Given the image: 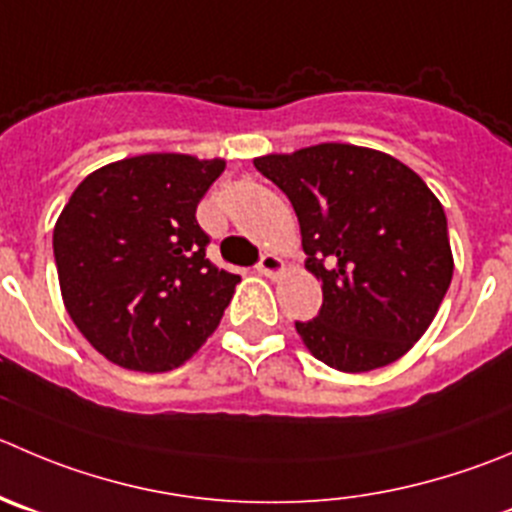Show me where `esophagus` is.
<instances>
[{"instance_id": "esophagus-1", "label": "esophagus", "mask_w": 512, "mask_h": 512, "mask_svg": "<svg viewBox=\"0 0 512 512\" xmlns=\"http://www.w3.org/2000/svg\"><path fill=\"white\" fill-rule=\"evenodd\" d=\"M256 271H259L261 276H269V279H276V276L284 271V261L276 256V253H264L259 261V266H256Z\"/></svg>"}]
</instances>
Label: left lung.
Returning a JSON list of instances; mask_svg holds the SVG:
<instances>
[{
    "instance_id": "8db88e82",
    "label": "left lung",
    "mask_w": 512,
    "mask_h": 512,
    "mask_svg": "<svg viewBox=\"0 0 512 512\" xmlns=\"http://www.w3.org/2000/svg\"><path fill=\"white\" fill-rule=\"evenodd\" d=\"M289 196L306 269L321 281L319 316L296 321L304 347L347 374L405 357L452 281L442 203L382 150L321 143L253 158Z\"/></svg>"
}]
</instances>
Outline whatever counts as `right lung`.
I'll return each mask as SVG.
<instances>
[{
    "label": "right lung",
    "mask_w": 512,
    "mask_h": 512,
    "mask_svg": "<svg viewBox=\"0 0 512 512\" xmlns=\"http://www.w3.org/2000/svg\"><path fill=\"white\" fill-rule=\"evenodd\" d=\"M226 160L145 153L87 175L52 233L65 309L105 359L180 367L216 332L241 276L206 259L196 208Z\"/></svg>",
    "instance_id": "obj_1"
}]
</instances>
